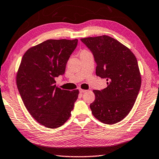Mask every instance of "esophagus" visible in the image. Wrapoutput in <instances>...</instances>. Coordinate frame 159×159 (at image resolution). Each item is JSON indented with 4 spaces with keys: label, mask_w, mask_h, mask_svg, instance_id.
Here are the masks:
<instances>
[{
    "label": "esophagus",
    "mask_w": 159,
    "mask_h": 159,
    "mask_svg": "<svg viewBox=\"0 0 159 159\" xmlns=\"http://www.w3.org/2000/svg\"><path fill=\"white\" fill-rule=\"evenodd\" d=\"M86 90H83V89H81V88H80V89H79V92L80 93H85L86 92Z\"/></svg>",
    "instance_id": "obj_1"
}]
</instances>
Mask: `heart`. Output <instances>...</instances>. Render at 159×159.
<instances>
[{"mask_svg": "<svg viewBox=\"0 0 159 159\" xmlns=\"http://www.w3.org/2000/svg\"><path fill=\"white\" fill-rule=\"evenodd\" d=\"M88 52V50H83L80 51V54H82V53H85V52Z\"/></svg>", "mask_w": 159, "mask_h": 159, "instance_id": "heart-1", "label": "heart"}]
</instances>
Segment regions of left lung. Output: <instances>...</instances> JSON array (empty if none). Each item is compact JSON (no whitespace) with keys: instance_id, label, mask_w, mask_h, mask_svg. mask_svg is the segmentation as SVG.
<instances>
[{"instance_id":"1","label":"left lung","mask_w":159,"mask_h":159,"mask_svg":"<svg viewBox=\"0 0 159 159\" xmlns=\"http://www.w3.org/2000/svg\"><path fill=\"white\" fill-rule=\"evenodd\" d=\"M80 40L93 54L96 75L107 81L106 88L93 90L92 114L102 123L114 124L130 113L138 95L142 78L138 61L128 47L106 35Z\"/></svg>"}]
</instances>
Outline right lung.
Returning a JSON list of instances; mask_svg holds the SVG:
<instances>
[{"label": "right lung", "instance_id": "right-lung-1", "mask_svg": "<svg viewBox=\"0 0 159 159\" xmlns=\"http://www.w3.org/2000/svg\"><path fill=\"white\" fill-rule=\"evenodd\" d=\"M77 43L78 39H49L29 48L21 59L18 90L29 114L45 127H60L71 116L79 91L61 90L55 83Z\"/></svg>", "mask_w": 159, "mask_h": 159}]
</instances>
